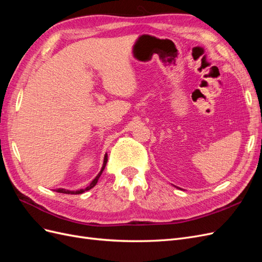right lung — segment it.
Wrapping results in <instances>:
<instances>
[{
    "label": "right lung",
    "mask_w": 262,
    "mask_h": 262,
    "mask_svg": "<svg viewBox=\"0 0 262 262\" xmlns=\"http://www.w3.org/2000/svg\"><path fill=\"white\" fill-rule=\"evenodd\" d=\"M107 161H108V158H107V154L105 155V158H104V164H102V167H101V170L99 171V173L98 175L96 176V178H95L92 182H91V185L89 186V187H86L85 189H81V190H76V191H70V190H66V189H57V191L58 192H60V193H67V194H80V193H83V192H85V191H87V190H90V189H92L93 187H95L96 186V184H97V181H98V179H99V177H100V175H101V172L104 171V169H105V167H106V164H107Z\"/></svg>",
    "instance_id": "1"
}]
</instances>
